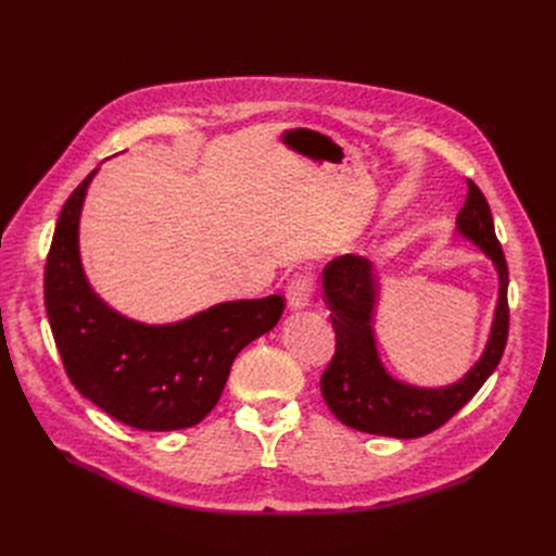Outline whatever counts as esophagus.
<instances>
[{"mask_svg": "<svg viewBox=\"0 0 556 556\" xmlns=\"http://www.w3.org/2000/svg\"><path fill=\"white\" fill-rule=\"evenodd\" d=\"M317 295H319V290H317V281L313 275H298L286 286V302H288L290 311L306 308L311 302L317 300Z\"/></svg>", "mask_w": 556, "mask_h": 556, "instance_id": "1", "label": "esophagus"}]
</instances>
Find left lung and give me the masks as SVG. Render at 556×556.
Here are the masks:
<instances>
[{
  "instance_id": "8db88e82",
  "label": "left lung",
  "mask_w": 556,
  "mask_h": 556,
  "mask_svg": "<svg viewBox=\"0 0 556 556\" xmlns=\"http://www.w3.org/2000/svg\"><path fill=\"white\" fill-rule=\"evenodd\" d=\"M464 207L457 229L491 256L501 275V300L489 344L478 365L459 383L440 390L403 386L383 369L371 336V306L376 281L369 261L344 254L329 261L323 270L325 302L336 331V352L319 378V390L329 410L349 428L369 434L415 440L442 428L469 403L498 367L509 336V268L503 245L495 237L489 202L473 180H466Z\"/></svg>"
}]
</instances>
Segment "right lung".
Segmentation results:
<instances>
[{"mask_svg":"<svg viewBox=\"0 0 556 556\" xmlns=\"http://www.w3.org/2000/svg\"><path fill=\"white\" fill-rule=\"evenodd\" d=\"M94 173L63 204L47 254L45 306L55 346L72 386L116 421L139 430L191 428L214 410L241 349L279 323L286 300L227 302L166 327L108 308L78 256V218Z\"/></svg>","mask_w":556,"mask_h":556,"instance_id":"right-lung-1","label":"right lung"}]
</instances>
